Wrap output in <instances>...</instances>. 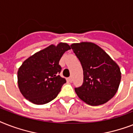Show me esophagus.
Masks as SVG:
<instances>
[{
  "label": "esophagus",
  "mask_w": 133,
  "mask_h": 133,
  "mask_svg": "<svg viewBox=\"0 0 133 133\" xmlns=\"http://www.w3.org/2000/svg\"><path fill=\"white\" fill-rule=\"evenodd\" d=\"M68 80L69 82H70V83H72V77H69L68 79Z\"/></svg>",
  "instance_id": "1"
}]
</instances>
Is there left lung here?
<instances>
[{"label": "left lung", "mask_w": 133, "mask_h": 133, "mask_svg": "<svg viewBox=\"0 0 133 133\" xmlns=\"http://www.w3.org/2000/svg\"><path fill=\"white\" fill-rule=\"evenodd\" d=\"M70 46L83 70V85L75 89L77 96L90 105L108 102L119 86L122 73L119 65L94 43H77Z\"/></svg>", "instance_id": "8db88e82"}]
</instances>
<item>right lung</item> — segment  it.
<instances>
[{
    "label": "right lung",
    "mask_w": 133,
    "mask_h": 133,
    "mask_svg": "<svg viewBox=\"0 0 133 133\" xmlns=\"http://www.w3.org/2000/svg\"><path fill=\"white\" fill-rule=\"evenodd\" d=\"M66 43L52 44L30 56L23 61L17 72L18 85L25 98L42 105L55 99L66 82L58 74V65L65 51L70 50Z\"/></svg>",
    "instance_id": "right-lung-1"
}]
</instances>
